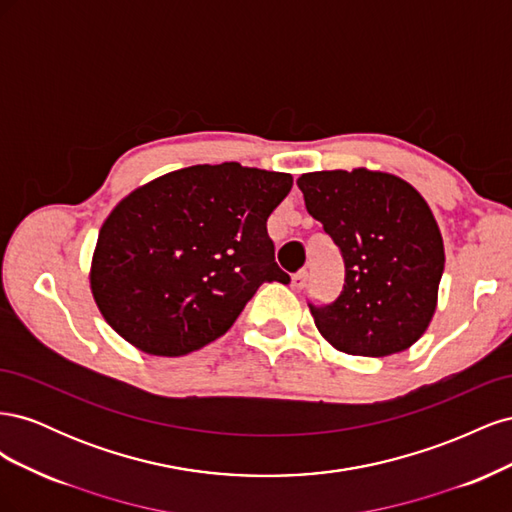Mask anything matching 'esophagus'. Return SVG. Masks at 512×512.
<instances>
[{"label":"esophagus","instance_id":"34e87169","mask_svg":"<svg viewBox=\"0 0 512 512\" xmlns=\"http://www.w3.org/2000/svg\"><path fill=\"white\" fill-rule=\"evenodd\" d=\"M305 282H307V271L303 269V271H299V273H294V275H292V280H290V288H292L294 292H299V290H303Z\"/></svg>","mask_w":512,"mask_h":512}]
</instances>
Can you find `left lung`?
Here are the masks:
<instances>
[{
	"mask_svg": "<svg viewBox=\"0 0 512 512\" xmlns=\"http://www.w3.org/2000/svg\"><path fill=\"white\" fill-rule=\"evenodd\" d=\"M305 207L342 250L346 280L327 307L309 305L318 333L352 356L408 350L438 307L444 241L414 185L369 168L299 177Z\"/></svg>",
	"mask_w": 512,
	"mask_h": 512,
	"instance_id": "left-lung-1",
	"label": "left lung"
}]
</instances>
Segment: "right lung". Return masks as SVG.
<instances>
[{
  "label": "right lung",
  "mask_w": 512,
  "mask_h": 512,
  "mask_svg": "<svg viewBox=\"0 0 512 512\" xmlns=\"http://www.w3.org/2000/svg\"><path fill=\"white\" fill-rule=\"evenodd\" d=\"M292 175L196 164L153 179L106 215L89 267L104 320L153 356H183L222 337L275 265L267 220Z\"/></svg>",
  "instance_id": "obj_1"
}]
</instances>
